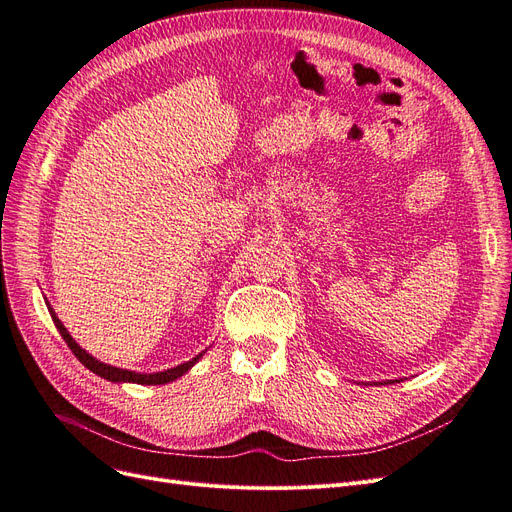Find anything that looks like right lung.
<instances>
[{"mask_svg": "<svg viewBox=\"0 0 512 512\" xmlns=\"http://www.w3.org/2000/svg\"><path fill=\"white\" fill-rule=\"evenodd\" d=\"M49 312H51V318H53V322H55V327H57L59 335L64 337V342L68 344V348L72 350V354L76 356V359H79L87 369H91V371H94V374H98V376L104 378V380H111V382H136V384H166V382H170V380H175V378L183 376L185 371H188V369L200 359V356H203V354H198V356H194L192 361L181 363V365H177V367H173V369L158 371V374H136V371L111 367V365H106V363H100V361L94 359V356H91V354H87V352L70 337V333L66 331L64 324H61V320L55 316V312H53L51 307H49Z\"/></svg>", "mask_w": 512, "mask_h": 512, "instance_id": "add662e5", "label": "right lung"}]
</instances>
